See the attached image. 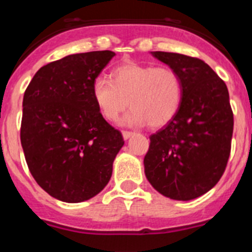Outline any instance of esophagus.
Masks as SVG:
<instances>
[{
  "instance_id": "1",
  "label": "esophagus",
  "mask_w": 252,
  "mask_h": 252,
  "mask_svg": "<svg viewBox=\"0 0 252 252\" xmlns=\"http://www.w3.org/2000/svg\"><path fill=\"white\" fill-rule=\"evenodd\" d=\"M122 134H123V138H124V139L126 140V139H129V138H130L134 133H131V131H126V130H124L123 133H122Z\"/></svg>"
}]
</instances>
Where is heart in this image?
<instances>
[{
  "instance_id": "1",
  "label": "heart",
  "mask_w": 252,
  "mask_h": 252,
  "mask_svg": "<svg viewBox=\"0 0 252 252\" xmlns=\"http://www.w3.org/2000/svg\"><path fill=\"white\" fill-rule=\"evenodd\" d=\"M110 79L97 77L91 88L94 104L107 121H115L129 104L131 109L123 124L148 123L152 128H160L175 117L182 104V78L170 67L126 62L112 70Z\"/></svg>"
}]
</instances>
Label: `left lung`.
<instances>
[{
    "instance_id": "obj_1",
    "label": "left lung",
    "mask_w": 252,
    "mask_h": 252,
    "mask_svg": "<svg viewBox=\"0 0 252 252\" xmlns=\"http://www.w3.org/2000/svg\"><path fill=\"white\" fill-rule=\"evenodd\" d=\"M179 73L183 99L176 115L150 135L144 173L157 191L173 200H192L213 189L226 168L234 115L221 78L199 58L150 52Z\"/></svg>"
}]
</instances>
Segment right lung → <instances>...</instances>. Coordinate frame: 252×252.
I'll return each instance as SVG.
<instances>
[{"instance_id": "add662e5", "label": "right lung", "mask_w": 252, "mask_h": 252, "mask_svg": "<svg viewBox=\"0 0 252 252\" xmlns=\"http://www.w3.org/2000/svg\"><path fill=\"white\" fill-rule=\"evenodd\" d=\"M112 51L69 55L39 68L23 95L21 144L28 169L51 196L81 203L110 180L124 145L91 94Z\"/></svg>"}]
</instances>
